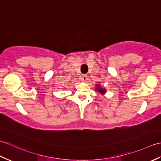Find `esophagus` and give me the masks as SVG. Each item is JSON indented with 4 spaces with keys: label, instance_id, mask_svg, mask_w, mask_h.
<instances>
[{
    "label": "esophagus",
    "instance_id": "obj_1",
    "mask_svg": "<svg viewBox=\"0 0 161 161\" xmlns=\"http://www.w3.org/2000/svg\"><path fill=\"white\" fill-rule=\"evenodd\" d=\"M87 79H88V77H87V75H83L82 76H81V81H83V82H86V81H87Z\"/></svg>",
    "mask_w": 161,
    "mask_h": 161
}]
</instances>
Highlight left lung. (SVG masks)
<instances>
[{
    "instance_id": "1",
    "label": "left lung",
    "mask_w": 161,
    "mask_h": 161,
    "mask_svg": "<svg viewBox=\"0 0 161 161\" xmlns=\"http://www.w3.org/2000/svg\"><path fill=\"white\" fill-rule=\"evenodd\" d=\"M95 86H96V87L95 88V91L97 92V93H100L102 95H104L106 93H107V90H106V88L104 87H102L100 84H97Z\"/></svg>"
}]
</instances>
